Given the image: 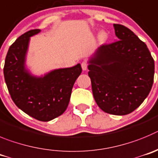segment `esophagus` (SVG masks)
I'll return each instance as SVG.
<instances>
[{"instance_id":"obj_1","label":"esophagus","mask_w":158,"mask_h":158,"mask_svg":"<svg viewBox=\"0 0 158 158\" xmlns=\"http://www.w3.org/2000/svg\"><path fill=\"white\" fill-rule=\"evenodd\" d=\"M81 66H82V69L83 71H86L87 69L88 63L86 61H82V64H81Z\"/></svg>"}]
</instances>
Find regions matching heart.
I'll return each instance as SVG.
<instances>
[{
	"instance_id": "obj_1",
	"label": "heart",
	"mask_w": 158,
	"mask_h": 158,
	"mask_svg": "<svg viewBox=\"0 0 158 158\" xmlns=\"http://www.w3.org/2000/svg\"><path fill=\"white\" fill-rule=\"evenodd\" d=\"M108 39V33L106 31H102L98 34V41L101 43L106 42V41Z\"/></svg>"
}]
</instances>
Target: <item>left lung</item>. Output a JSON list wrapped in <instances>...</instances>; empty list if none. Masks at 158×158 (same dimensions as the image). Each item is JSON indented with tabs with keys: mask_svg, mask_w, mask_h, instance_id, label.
Returning <instances> with one entry per match:
<instances>
[{
	"mask_svg": "<svg viewBox=\"0 0 158 158\" xmlns=\"http://www.w3.org/2000/svg\"><path fill=\"white\" fill-rule=\"evenodd\" d=\"M116 42L101 45L89 60L94 98L102 110L123 116L132 113L150 94L154 60L146 44L130 29L113 24Z\"/></svg>",
	"mask_w": 158,
	"mask_h": 158,
	"instance_id": "left-lung-1",
	"label": "left lung"
}]
</instances>
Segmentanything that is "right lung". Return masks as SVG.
I'll return each mask as SVG.
<instances>
[{
    "label": "right lung",
    "mask_w": 158,
    "mask_h": 158,
    "mask_svg": "<svg viewBox=\"0 0 158 158\" xmlns=\"http://www.w3.org/2000/svg\"><path fill=\"white\" fill-rule=\"evenodd\" d=\"M40 30H31L17 38L5 58L4 76L11 98L24 113L40 121L49 120L64 113L73 85L82 72L79 64L53 70L43 77L31 76L25 69L30 37Z\"/></svg>",
    "instance_id": "obj_1"
}]
</instances>
